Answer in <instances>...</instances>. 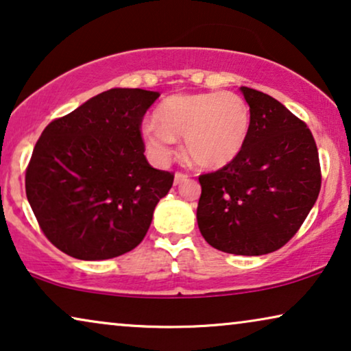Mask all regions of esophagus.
<instances>
[{"label": "esophagus", "instance_id": "esophagus-1", "mask_svg": "<svg viewBox=\"0 0 351 351\" xmlns=\"http://www.w3.org/2000/svg\"><path fill=\"white\" fill-rule=\"evenodd\" d=\"M189 174H185V172H176V176H174V184L176 185H179V184H182V182L184 180H186L189 179Z\"/></svg>", "mask_w": 351, "mask_h": 351}]
</instances>
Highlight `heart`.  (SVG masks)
I'll return each mask as SVG.
<instances>
[{
  "label": "heart",
  "mask_w": 351,
  "mask_h": 351,
  "mask_svg": "<svg viewBox=\"0 0 351 351\" xmlns=\"http://www.w3.org/2000/svg\"><path fill=\"white\" fill-rule=\"evenodd\" d=\"M251 128V112L234 93L176 94L155 110V121L142 124L148 155L165 165L174 153L176 137H184V150L196 166L219 169L244 148Z\"/></svg>",
  "instance_id": "heart-1"
}]
</instances>
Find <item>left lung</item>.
I'll use <instances>...</instances> for the list:
<instances>
[{
	"label": "left lung",
	"mask_w": 351,
	"mask_h": 351,
	"mask_svg": "<svg viewBox=\"0 0 351 351\" xmlns=\"http://www.w3.org/2000/svg\"><path fill=\"white\" fill-rule=\"evenodd\" d=\"M251 128L241 153L199 176V232L210 246L263 256L285 246L304 223L321 189V166L308 126L285 105L241 86Z\"/></svg>",
	"instance_id": "obj_1"
}]
</instances>
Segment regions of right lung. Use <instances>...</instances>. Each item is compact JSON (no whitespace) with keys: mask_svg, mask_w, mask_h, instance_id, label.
Wrapping results in <instances>:
<instances>
[{"mask_svg":"<svg viewBox=\"0 0 351 351\" xmlns=\"http://www.w3.org/2000/svg\"><path fill=\"white\" fill-rule=\"evenodd\" d=\"M160 93L110 89L47 124L25 171L28 203L62 252L105 261L138 246L174 174L148 165L142 119Z\"/></svg>","mask_w":351,"mask_h":351,"instance_id":"obj_1","label":"right lung"}]
</instances>
